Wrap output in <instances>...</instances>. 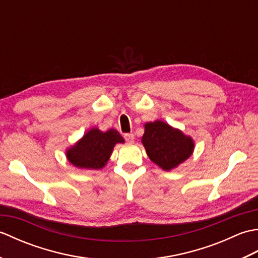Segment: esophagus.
I'll return each instance as SVG.
<instances>
[{
    "mask_svg": "<svg viewBox=\"0 0 258 258\" xmlns=\"http://www.w3.org/2000/svg\"><path fill=\"white\" fill-rule=\"evenodd\" d=\"M124 139H125V141H126V142H127V143H133L134 140H135V138H134V134H132V133L125 134V135H124Z\"/></svg>",
    "mask_w": 258,
    "mask_h": 258,
    "instance_id": "1",
    "label": "esophagus"
}]
</instances>
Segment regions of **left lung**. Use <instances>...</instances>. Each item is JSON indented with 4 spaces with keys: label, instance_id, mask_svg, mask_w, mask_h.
I'll use <instances>...</instances> for the list:
<instances>
[{
    "label": "left lung",
    "instance_id": "left-lung-1",
    "mask_svg": "<svg viewBox=\"0 0 258 258\" xmlns=\"http://www.w3.org/2000/svg\"><path fill=\"white\" fill-rule=\"evenodd\" d=\"M142 144L150 160L164 171H172L188 160L195 149L194 140L179 128L156 119L144 124Z\"/></svg>",
    "mask_w": 258,
    "mask_h": 258
}]
</instances>
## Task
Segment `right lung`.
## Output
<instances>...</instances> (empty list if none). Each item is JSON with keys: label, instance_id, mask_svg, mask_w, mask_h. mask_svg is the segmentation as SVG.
Instances as JSON below:
<instances>
[{"label": "right lung", "instance_id": "obj_1", "mask_svg": "<svg viewBox=\"0 0 258 258\" xmlns=\"http://www.w3.org/2000/svg\"><path fill=\"white\" fill-rule=\"evenodd\" d=\"M125 143L116 130L109 128L103 132L93 127L70 146L65 152L68 161L81 169H101L106 165L112 155L114 146Z\"/></svg>", "mask_w": 258, "mask_h": 258}]
</instances>
